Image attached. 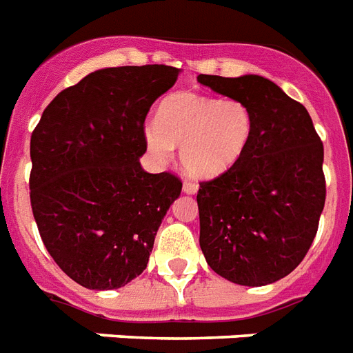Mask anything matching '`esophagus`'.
Instances as JSON below:
<instances>
[{
	"label": "esophagus",
	"mask_w": 353,
	"mask_h": 353,
	"mask_svg": "<svg viewBox=\"0 0 353 353\" xmlns=\"http://www.w3.org/2000/svg\"><path fill=\"white\" fill-rule=\"evenodd\" d=\"M183 193H188V194H194L198 191V183L193 182V180H183Z\"/></svg>",
	"instance_id": "1"
}]
</instances>
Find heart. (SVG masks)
<instances>
[{"instance_id": "heart-1", "label": "heart", "mask_w": 353, "mask_h": 353, "mask_svg": "<svg viewBox=\"0 0 353 353\" xmlns=\"http://www.w3.org/2000/svg\"><path fill=\"white\" fill-rule=\"evenodd\" d=\"M252 135L254 112L245 101L193 92L165 97L157 119L144 126L148 150L157 159H173L176 145H182L183 168L200 179L231 170L245 155Z\"/></svg>"}]
</instances>
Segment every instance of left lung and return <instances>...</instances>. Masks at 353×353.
<instances>
[{"mask_svg": "<svg viewBox=\"0 0 353 353\" xmlns=\"http://www.w3.org/2000/svg\"><path fill=\"white\" fill-rule=\"evenodd\" d=\"M254 112V135L231 170L200 182V247L216 274L261 287L307 256L325 208L323 142L307 108L260 75H198Z\"/></svg>", "mask_w": 353, "mask_h": 353, "instance_id": "left-lung-1", "label": "left lung"}]
</instances>
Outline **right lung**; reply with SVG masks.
Instances as JSON below:
<instances>
[{"label":"right lung","mask_w":353,"mask_h":353,"mask_svg":"<svg viewBox=\"0 0 353 353\" xmlns=\"http://www.w3.org/2000/svg\"><path fill=\"white\" fill-rule=\"evenodd\" d=\"M165 65L97 70L57 93L30 139V205L41 240L66 276L92 290L142 274L180 196L176 174L145 173L144 121L179 79Z\"/></svg>","instance_id":"obj_1"}]
</instances>
